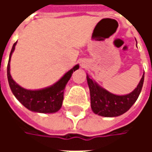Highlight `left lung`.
<instances>
[{
    "label": "left lung",
    "instance_id": "left-lung-1",
    "mask_svg": "<svg viewBox=\"0 0 152 152\" xmlns=\"http://www.w3.org/2000/svg\"><path fill=\"white\" fill-rule=\"evenodd\" d=\"M144 80V74L133 92L127 95H115L94 82L87 75V82L90 92L91 108L95 114L105 117H115L124 114L133 106L140 94Z\"/></svg>",
    "mask_w": 152,
    "mask_h": 152
}]
</instances>
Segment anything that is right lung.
<instances>
[{
	"instance_id": "1",
	"label": "right lung",
	"mask_w": 152,
	"mask_h": 152,
	"mask_svg": "<svg viewBox=\"0 0 152 152\" xmlns=\"http://www.w3.org/2000/svg\"><path fill=\"white\" fill-rule=\"evenodd\" d=\"M16 44L17 42H15L12 47L7 66L8 81L12 93L25 107H27L31 112L40 113H53L58 112L63 104L64 89L66 83L68 82L73 72L79 68V65H76L69 72H67L58 82L50 87L39 90H29L23 89L12 79L10 72V58L15 50Z\"/></svg>"
}]
</instances>
